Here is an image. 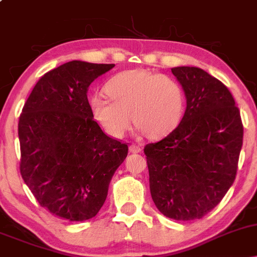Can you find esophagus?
Wrapping results in <instances>:
<instances>
[{
  "mask_svg": "<svg viewBox=\"0 0 257 257\" xmlns=\"http://www.w3.org/2000/svg\"><path fill=\"white\" fill-rule=\"evenodd\" d=\"M129 150H131V152H134V153H139V152H141V147L139 146V145H131L129 146Z\"/></svg>",
  "mask_w": 257,
  "mask_h": 257,
  "instance_id": "1",
  "label": "esophagus"
}]
</instances>
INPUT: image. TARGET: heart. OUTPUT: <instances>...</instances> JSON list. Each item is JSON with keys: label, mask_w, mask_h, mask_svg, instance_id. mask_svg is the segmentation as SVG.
Here are the masks:
<instances>
[{"label": "heart", "mask_w": 257, "mask_h": 257, "mask_svg": "<svg viewBox=\"0 0 257 257\" xmlns=\"http://www.w3.org/2000/svg\"><path fill=\"white\" fill-rule=\"evenodd\" d=\"M104 95L90 100L93 116L108 135L120 139L133 122L151 139L170 134L184 114L185 93L172 76L135 69L117 73Z\"/></svg>", "instance_id": "1"}]
</instances>
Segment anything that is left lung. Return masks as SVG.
Masks as SVG:
<instances>
[{
  "mask_svg": "<svg viewBox=\"0 0 257 257\" xmlns=\"http://www.w3.org/2000/svg\"><path fill=\"white\" fill-rule=\"evenodd\" d=\"M187 106L180 124L144 147L153 202L164 216L198 220L222 200L237 175L243 123L231 91L198 67L172 69Z\"/></svg>",
  "mask_w": 257,
  "mask_h": 257,
  "instance_id": "1",
  "label": "left lung"
}]
</instances>
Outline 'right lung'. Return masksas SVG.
Instances as JSON below:
<instances>
[{
    "mask_svg": "<svg viewBox=\"0 0 257 257\" xmlns=\"http://www.w3.org/2000/svg\"><path fill=\"white\" fill-rule=\"evenodd\" d=\"M114 64L72 60L38 79L19 117L20 174L41 206L69 221L95 216L128 145L106 135L88 101Z\"/></svg>",
    "mask_w": 257,
    "mask_h": 257,
    "instance_id": "right-lung-1",
    "label": "right lung"
}]
</instances>
